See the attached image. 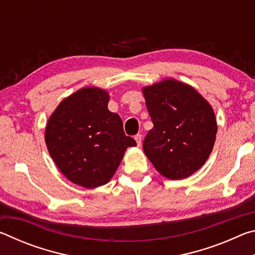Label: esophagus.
<instances>
[{
	"label": "esophagus",
	"mask_w": 255,
	"mask_h": 255,
	"mask_svg": "<svg viewBox=\"0 0 255 255\" xmlns=\"http://www.w3.org/2000/svg\"><path fill=\"white\" fill-rule=\"evenodd\" d=\"M141 138H143V137H141L140 133H137V135L135 136L136 143H137V145H138V146H140V144H141Z\"/></svg>",
	"instance_id": "34e87169"
}]
</instances>
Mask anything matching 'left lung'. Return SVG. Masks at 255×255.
I'll list each match as a JSON object with an SVG mask.
<instances>
[{"mask_svg": "<svg viewBox=\"0 0 255 255\" xmlns=\"http://www.w3.org/2000/svg\"><path fill=\"white\" fill-rule=\"evenodd\" d=\"M143 93L153 128L143 148L159 173L188 178L213 150L217 124L213 108L195 89L175 80L146 86Z\"/></svg>", "mask_w": 255, "mask_h": 255, "instance_id": "1", "label": "left lung"}]
</instances>
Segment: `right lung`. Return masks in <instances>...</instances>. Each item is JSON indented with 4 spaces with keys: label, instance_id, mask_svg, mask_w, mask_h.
<instances>
[{
    "label": "right lung",
    "instance_id": "right-lung-1",
    "mask_svg": "<svg viewBox=\"0 0 255 255\" xmlns=\"http://www.w3.org/2000/svg\"><path fill=\"white\" fill-rule=\"evenodd\" d=\"M109 96L98 88H85L60 102L50 116L45 140L60 172L84 188L109 182L129 146L122 118L108 110Z\"/></svg>",
    "mask_w": 255,
    "mask_h": 255
}]
</instances>
